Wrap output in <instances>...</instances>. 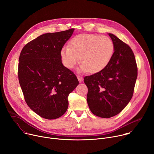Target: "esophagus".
Here are the masks:
<instances>
[{
    "instance_id": "34e87169",
    "label": "esophagus",
    "mask_w": 154,
    "mask_h": 154,
    "mask_svg": "<svg viewBox=\"0 0 154 154\" xmlns=\"http://www.w3.org/2000/svg\"><path fill=\"white\" fill-rule=\"evenodd\" d=\"M77 79H78V80H79V82H83V78L82 76H80V75H77Z\"/></svg>"
}]
</instances>
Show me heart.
<instances>
[{
    "mask_svg": "<svg viewBox=\"0 0 154 154\" xmlns=\"http://www.w3.org/2000/svg\"><path fill=\"white\" fill-rule=\"evenodd\" d=\"M114 53L113 42L107 36L80 34L72 38L69 47H63L60 57L65 67L72 69L80 60L79 72L96 74L104 69Z\"/></svg>",
    "mask_w": 154,
    "mask_h": 154,
    "instance_id": "b5f03b06",
    "label": "heart"
}]
</instances>
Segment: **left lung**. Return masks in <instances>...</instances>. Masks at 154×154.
<instances>
[{
    "label": "left lung",
    "instance_id": "obj_1",
    "mask_svg": "<svg viewBox=\"0 0 154 154\" xmlns=\"http://www.w3.org/2000/svg\"><path fill=\"white\" fill-rule=\"evenodd\" d=\"M114 53L107 66L97 73L86 76V99L96 116L109 118L119 113L133 96L138 75L134 54L131 48L112 33H108Z\"/></svg>",
    "mask_w": 154,
    "mask_h": 154
}]
</instances>
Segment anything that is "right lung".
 <instances>
[{"instance_id": "right-lung-1", "label": "right lung", "mask_w": 154, "mask_h": 154, "mask_svg": "<svg viewBox=\"0 0 154 154\" xmlns=\"http://www.w3.org/2000/svg\"><path fill=\"white\" fill-rule=\"evenodd\" d=\"M74 29L40 35L21 51L18 78L25 100L39 116L55 119L68 107V97L79 85L75 75L64 67L60 51Z\"/></svg>"}]
</instances>
